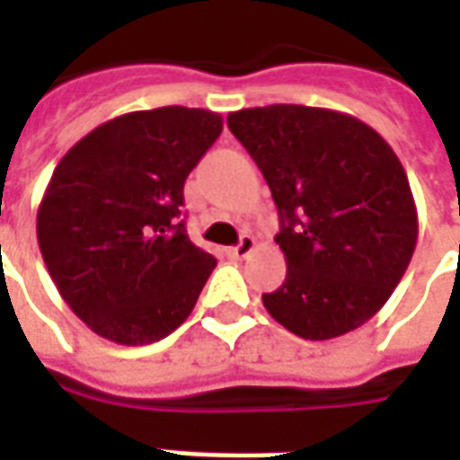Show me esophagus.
Returning a JSON list of instances; mask_svg holds the SVG:
<instances>
[{"instance_id": "esophagus-1", "label": "esophagus", "mask_w": 460, "mask_h": 460, "mask_svg": "<svg viewBox=\"0 0 460 460\" xmlns=\"http://www.w3.org/2000/svg\"><path fill=\"white\" fill-rule=\"evenodd\" d=\"M253 249H256V241H253V236H251V234H243L239 243L229 249V256L231 259H246Z\"/></svg>"}]
</instances>
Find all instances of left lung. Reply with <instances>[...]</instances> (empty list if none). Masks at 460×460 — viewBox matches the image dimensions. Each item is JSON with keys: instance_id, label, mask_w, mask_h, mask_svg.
I'll use <instances>...</instances> for the list:
<instances>
[{"instance_id": "obj_1", "label": "left lung", "mask_w": 460, "mask_h": 460, "mask_svg": "<svg viewBox=\"0 0 460 460\" xmlns=\"http://www.w3.org/2000/svg\"><path fill=\"white\" fill-rule=\"evenodd\" d=\"M279 207L286 280L263 305L298 338L330 340L365 325L411 261L416 207L402 162L352 115L243 108L226 118Z\"/></svg>"}]
</instances>
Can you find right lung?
Here are the masks:
<instances>
[{
	"label": "right lung",
	"instance_id": "right-lung-1",
	"mask_svg": "<svg viewBox=\"0 0 460 460\" xmlns=\"http://www.w3.org/2000/svg\"><path fill=\"white\" fill-rule=\"evenodd\" d=\"M221 115L167 105L98 125L56 164L36 217L61 298L95 335L150 345L190 318L217 259L184 224V180Z\"/></svg>",
	"mask_w": 460,
	"mask_h": 460
}]
</instances>
